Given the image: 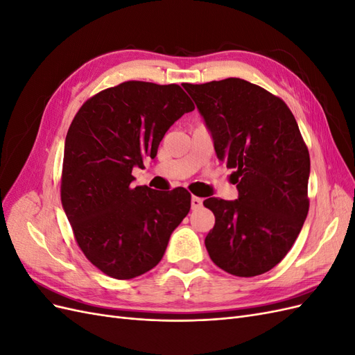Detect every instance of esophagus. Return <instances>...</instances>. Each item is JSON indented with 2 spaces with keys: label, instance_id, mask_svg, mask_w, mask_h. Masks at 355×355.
<instances>
[{
  "label": "esophagus",
  "instance_id": "esophagus-1",
  "mask_svg": "<svg viewBox=\"0 0 355 355\" xmlns=\"http://www.w3.org/2000/svg\"><path fill=\"white\" fill-rule=\"evenodd\" d=\"M201 206H202V200L200 197L192 196V198H191V207H192V210H197Z\"/></svg>",
  "mask_w": 355,
  "mask_h": 355
}]
</instances>
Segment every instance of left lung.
Here are the masks:
<instances>
[{
	"instance_id": "1",
	"label": "left lung",
	"mask_w": 355,
	"mask_h": 355,
	"mask_svg": "<svg viewBox=\"0 0 355 355\" xmlns=\"http://www.w3.org/2000/svg\"><path fill=\"white\" fill-rule=\"evenodd\" d=\"M211 132L219 159L234 168L239 200H204L214 214L206 249L220 270L254 277L292 249L309 209V153L278 96L241 78L184 84Z\"/></svg>"
}]
</instances>
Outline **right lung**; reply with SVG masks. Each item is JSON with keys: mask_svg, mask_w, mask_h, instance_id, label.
<instances>
[{"mask_svg": "<svg viewBox=\"0 0 355 355\" xmlns=\"http://www.w3.org/2000/svg\"><path fill=\"white\" fill-rule=\"evenodd\" d=\"M178 84L125 81L83 103L69 125L60 200L84 256L103 274L130 280L163 257L171 232L191 209V194L133 187L170 125L194 111Z\"/></svg>", "mask_w": 355, "mask_h": 355, "instance_id": "1", "label": "right lung"}]
</instances>
